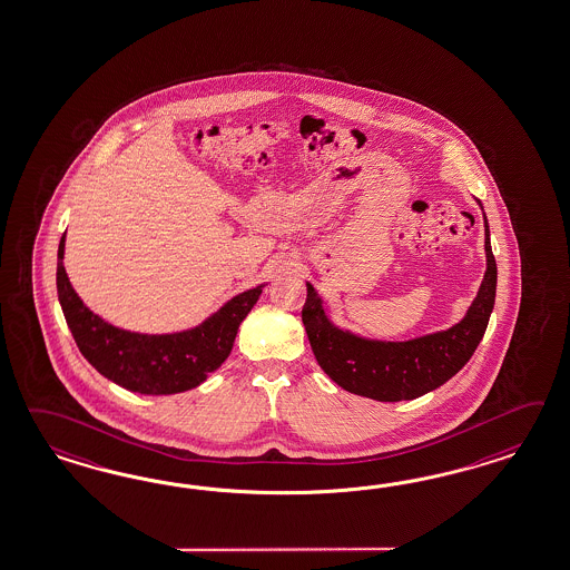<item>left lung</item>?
Returning <instances> with one entry per match:
<instances>
[{
  "label": "left lung",
  "mask_w": 570,
  "mask_h": 570,
  "mask_svg": "<svg viewBox=\"0 0 570 570\" xmlns=\"http://www.w3.org/2000/svg\"><path fill=\"white\" fill-rule=\"evenodd\" d=\"M487 218V216H484ZM497 296V259L487 223V274L468 315L446 332L410 342H371L334 327L306 284L303 323L321 368L342 389L376 402L414 400L441 387L472 358Z\"/></svg>",
  "instance_id": "1"
}]
</instances>
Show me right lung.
I'll return each instance as SVG.
<instances>
[{"label": "right lung", "mask_w": 570, "mask_h": 570, "mask_svg": "<svg viewBox=\"0 0 570 570\" xmlns=\"http://www.w3.org/2000/svg\"><path fill=\"white\" fill-rule=\"evenodd\" d=\"M63 243L57 250V294L76 346L100 375L144 395H168L194 389L223 364L243 320L257 303L262 288H250L199 327L173 335H139L100 320L71 288L63 267Z\"/></svg>", "instance_id": "add662e5"}]
</instances>
